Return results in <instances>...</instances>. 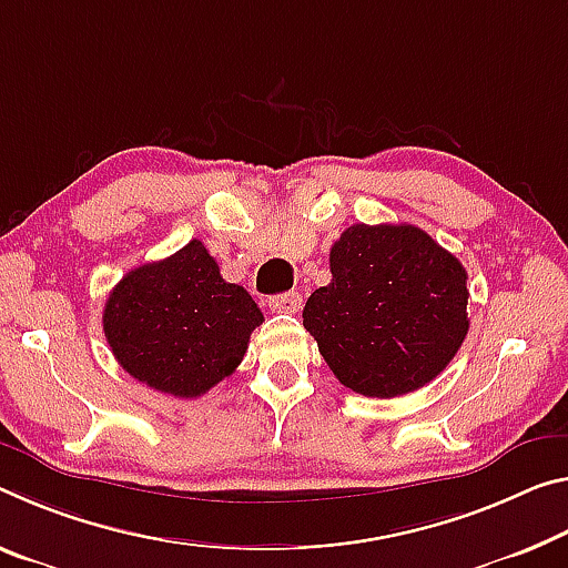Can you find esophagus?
Instances as JSON below:
<instances>
[{
	"label": "esophagus",
	"mask_w": 568,
	"mask_h": 568,
	"mask_svg": "<svg viewBox=\"0 0 568 568\" xmlns=\"http://www.w3.org/2000/svg\"><path fill=\"white\" fill-rule=\"evenodd\" d=\"M267 305H270V311H275V313H298L303 308V295L301 293L270 295Z\"/></svg>",
	"instance_id": "esophagus-1"
}]
</instances>
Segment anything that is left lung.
Here are the masks:
<instances>
[{"label":"left lung","mask_w":568,"mask_h":568,"mask_svg":"<svg viewBox=\"0 0 568 568\" xmlns=\"http://www.w3.org/2000/svg\"><path fill=\"white\" fill-rule=\"evenodd\" d=\"M331 283L311 293L303 326L336 379L392 399L429 384L470 328L467 273L414 224H354L331 247Z\"/></svg>","instance_id":"left-lung-1"}]
</instances>
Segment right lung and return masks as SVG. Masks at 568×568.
Segmentation results:
<instances>
[{
  "label": "right lung",
  "mask_w": 568,
  "mask_h": 568,
  "mask_svg": "<svg viewBox=\"0 0 568 568\" xmlns=\"http://www.w3.org/2000/svg\"><path fill=\"white\" fill-rule=\"evenodd\" d=\"M263 321L252 295L224 281L200 240L125 273L103 311L115 362L179 399L202 397L235 372Z\"/></svg>",
  "instance_id": "1"
}]
</instances>
